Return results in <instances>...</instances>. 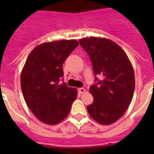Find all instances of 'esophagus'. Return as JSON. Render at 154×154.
Segmentation results:
<instances>
[{
  "instance_id": "34e87169",
  "label": "esophagus",
  "mask_w": 154,
  "mask_h": 154,
  "mask_svg": "<svg viewBox=\"0 0 154 154\" xmlns=\"http://www.w3.org/2000/svg\"><path fill=\"white\" fill-rule=\"evenodd\" d=\"M78 92L80 94H84L86 92V90H85V88H78Z\"/></svg>"
}]
</instances>
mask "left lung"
Wrapping results in <instances>:
<instances>
[{
  "label": "left lung",
  "instance_id": "obj_1",
  "mask_svg": "<svg viewBox=\"0 0 154 154\" xmlns=\"http://www.w3.org/2000/svg\"><path fill=\"white\" fill-rule=\"evenodd\" d=\"M79 43L90 57L95 75L103 77L91 86L94 100L87 111L97 122L111 125L124 116L131 103L135 85L132 64L125 52L110 39L91 37L81 38Z\"/></svg>",
  "mask_w": 154,
  "mask_h": 154
}]
</instances>
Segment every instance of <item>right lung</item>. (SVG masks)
<instances>
[{"instance_id": "1", "label": "right lung", "mask_w": 154, "mask_h": 154, "mask_svg": "<svg viewBox=\"0 0 154 154\" xmlns=\"http://www.w3.org/2000/svg\"><path fill=\"white\" fill-rule=\"evenodd\" d=\"M78 44L76 39L43 43L26 59L20 75L22 93L29 110L44 124L63 121L77 98V89L59 84V80L64 61Z\"/></svg>"}]
</instances>
